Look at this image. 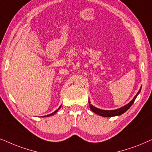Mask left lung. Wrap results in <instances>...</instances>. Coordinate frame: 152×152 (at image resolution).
Here are the masks:
<instances>
[{
    "label": "left lung",
    "mask_w": 152,
    "mask_h": 152,
    "mask_svg": "<svg viewBox=\"0 0 152 152\" xmlns=\"http://www.w3.org/2000/svg\"><path fill=\"white\" fill-rule=\"evenodd\" d=\"M141 88H142V87H141L140 89L138 92L137 93V94L135 95V96L133 97V99L128 104L125 105L124 106L122 107V108H118V109H116V110H101L99 108H97L96 107L93 106L92 104H90V100H89V104H90V108L91 110H92L93 112L96 113V114L100 115V116H102V117H113V116H117V115H120L123 114V113H124L126 111L129 109V108L132 106V104L134 103L135 99H136V97L138 94L140 92L141 90Z\"/></svg>",
    "instance_id": "left-lung-1"
}]
</instances>
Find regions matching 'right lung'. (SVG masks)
I'll return each mask as SVG.
<instances>
[{
  "instance_id": "right-lung-1",
  "label": "right lung",
  "mask_w": 152,
  "mask_h": 152,
  "mask_svg": "<svg viewBox=\"0 0 152 152\" xmlns=\"http://www.w3.org/2000/svg\"><path fill=\"white\" fill-rule=\"evenodd\" d=\"M60 107H61V106H60L59 107V108H58L57 109V110H56V111H54V112H53V113H50V114H49V115H46V116H43V117H50V116H52V115H53L54 114H56V113L58 112V110H59V109L60 108Z\"/></svg>"
}]
</instances>
